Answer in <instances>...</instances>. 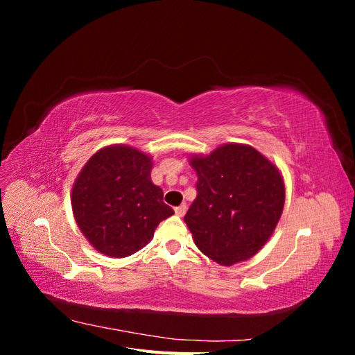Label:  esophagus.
I'll use <instances>...</instances> for the list:
<instances>
[{"instance_id":"obj_1","label":"esophagus","mask_w":355,"mask_h":355,"mask_svg":"<svg viewBox=\"0 0 355 355\" xmlns=\"http://www.w3.org/2000/svg\"><path fill=\"white\" fill-rule=\"evenodd\" d=\"M175 213L178 214V216H179V218H182V216H184V214L187 213V204H185V202H184V204H180V206H179V207H176V209H175Z\"/></svg>"}]
</instances>
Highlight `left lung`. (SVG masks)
<instances>
[{
	"label": "left lung",
	"mask_w": 355,
	"mask_h": 355,
	"mask_svg": "<svg viewBox=\"0 0 355 355\" xmlns=\"http://www.w3.org/2000/svg\"><path fill=\"white\" fill-rule=\"evenodd\" d=\"M197 198L185 223L198 249L223 266L250 259L282 218L286 188L278 167L245 144H223L194 154Z\"/></svg>",
	"instance_id": "1"
}]
</instances>
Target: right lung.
I'll return each instance as SVG.
<instances>
[{
    "instance_id": "right-lung-1",
    "label": "right lung",
    "mask_w": 355,
    "mask_h": 355,
    "mask_svg": "<svg viewBox=\"0 0 355 355\" xmlns=\"http://www.w3.org/2000/svg\"><path fill=\"white\" fill-rule=\"evenodd\" d=\"M153 157L128 145H108L94 153L73 182L75 222L99 253L127 257L153 240L173 209L151 180Z\"/></svg>"
}]
</instances>
